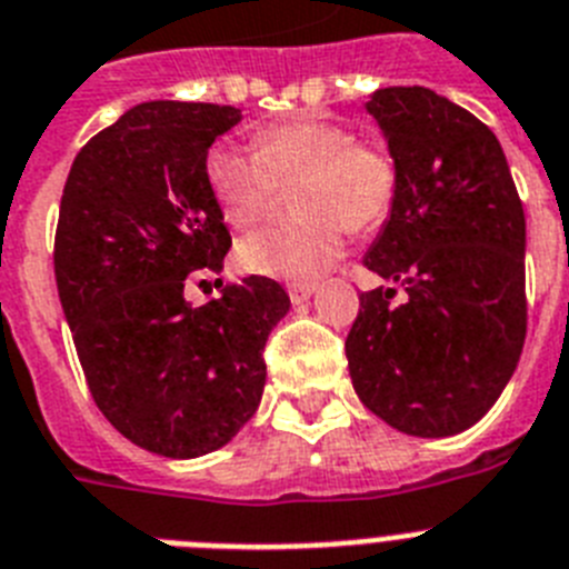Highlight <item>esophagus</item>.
<instances>
[{
	"instance_id": "obj_1",
	"label": "esophagus",
	"mask_w": 569,
	"mask_h": 569,
	"mask_svg": "<svg viewBox=\"0 0 569 569\" xmlns=\"http://www.w3.org/2000/svg\"><path fill=\"white\" fill-rule=\"evenodd\" d=\"M318 291V283H291L289 286V298L291 303H303V300H309Z\"/></svg>"
}]
</instances>
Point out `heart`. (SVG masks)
Instances as JSON below:
<instances>
[{
	"instance_id": "obj_1",
	"label": "heart",
	"mask_w": 569,
	"mask_h": 569,
	"mask_svg": "<svg viewBox=\"0 0 569 569\" xmlns=\"http://www.w3.org/2000/svg\"><path fill=\"white\" fill-rule=\"evenodd\" d=\"M220 214L234 229L260 220L280 186L295 189V220L251 231L237 246L240 269L263 278H320L343 254L346 231L387 220L398 194V171L383 148L355 142L352 131L318 117L266 126L254 151L217 146L206 162Z\"/></svg>"
}]
</instances>
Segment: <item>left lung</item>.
I'll return each mask as SVG.
<instances>
[{
  "instance_id": "left-lung-1",
  "label": "left lung",
  "mask_w": 569,
  "mask_h": 569,
  "mask_svg": "<svg viewBox=\"0 0 569 569\" xmlns=\"http://www.w3.org/2000/svg\"><path fill=\"white\" fill-rule=\"evenodd\" d=\"M367 111L398 194L363 266L389 286L360 295L346 338L360 403L398 432L447 438L510 383L527 335V223L503 148L429 88H378ZM392 284L408 298L392 305Z\"/></svg>"
}]
</instances>
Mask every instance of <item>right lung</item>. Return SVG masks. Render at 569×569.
Listing matches in <instances>:
<instances>
[{"mask_svg": "<svg viewBox=\"0 0 569 569\" xmlns=\"http://www.w3.org/2000/svg\"><path fill=\"white\" fill-rule=\"evenodd\" d=\"M240 120L231 106L140 102L82 146L59 202L53 271L88 389L117 432L162 458H200L246 427L291 306L257 274L206 306L182 291L229 254L206 160Z\"/></svg>", "mask_w": 569, "mask_h": 569, "instance_id": "1", "label": "right lung"}]
</instances>
